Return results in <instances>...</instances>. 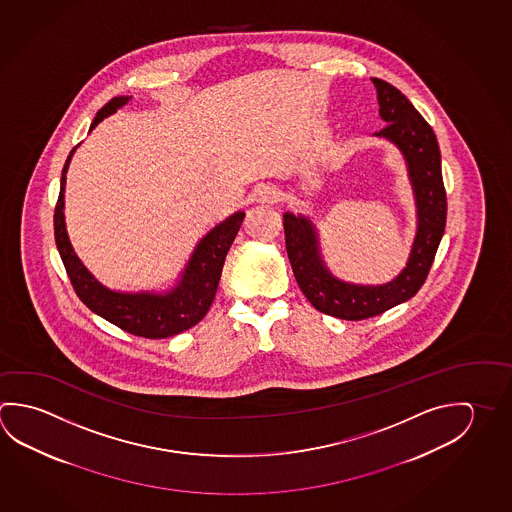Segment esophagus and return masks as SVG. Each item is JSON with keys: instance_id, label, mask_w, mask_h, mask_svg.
I'll return each instance as SVG.
<instances>
[{"instance_id": "esophagus-1", "label": "esophagus", "mask_w": 512, "mask_h": 512, "mask_svg": "<svg viewBox=\"0 0 512 512\" xmlns=\"http://www.w3.org/2000/svg\"><path fill=\"white\" fill-rule=\"evenodd\" d=\"M257 198H259L260 203H269L271 205V203H277L278 199H280V192L273 185H262L257 190Z\"/></svg>"}]
</instances>
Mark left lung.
<instances>
[{
	"label": "left lung",
	"instance_id": "left-lung-1",
	"mask_svg": "<svg viewBox=\"0 0 512 512\" xmlns=\"http://www.w3.org/2000/svg\"><path fill=\"white\" fill-rule=\"evenodd\" d=\"M372 82L376 86L379 115L388 122L377 135L386 136L403 151L417 198L419 230L403 273L385 286L340 282L320 260L313 225L304 217L284 216L286 252L298 287L320 313L341 320L372 318L410 300L428 278L448 216L437 136L401 91L381 79Z\"/></svg>",
	"mask_w": 512,
	"mask_h": 512
}]
</instances>
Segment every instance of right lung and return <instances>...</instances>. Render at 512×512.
Instances as JSON below:
<instances>
[{
  "mask_svg": "<svg viewBox=\"0 0 512 512\" xmlns=\"http://www.w3.org/2000/svg\"><path fill=\"white\" fill-rule=\"evenodd\" d=\"M129 97H115L100 109L91 124L93 127L102 122V118L115 113L118 108L126 106ZM72 153L64 163L61 192L55 205L54 235L59 255L63 259L64 268L72 282L73 289L81 298L82 304L99 314L104 320L120 327L122 331L149 338L162 340L174 334L187 331L207 314L214 302L219 278L225 264L226 253L234 243L235 235L243 225L244 212L226 219L225 223L216 226L210 234L198 244V250L192 255L187 271L183 275L180 286L165 296L124 295L109 291L100 286L90 271L82 266L81 260L73 253L72 244L68 241L64 228V183L66 169Z\"/></svg>",
  "mask_w": 512,
  "mask_h": 512,
  "instance_id": "1",
  "label": "right lung"
}]
</instances>
